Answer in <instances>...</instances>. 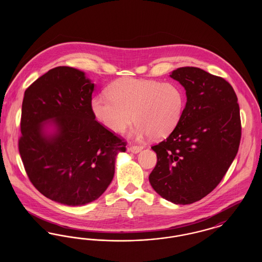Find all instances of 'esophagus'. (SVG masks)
Returning a JSON list of instances; mask_svg holds the SVG:
<instances>
[{
    "mask_svg": "<svg viewBox=\"0 0 262 262\" xmlns=\"http://www.w3.org/2000/svg\"><path fill=\"white\" fill-rule=\"evenodd\" d=\"M142 146H138V145H132L129 148H128V151H130V152H133V153H138V152H140L141 150H142Z\"/></svg>",
    "mask_w": 262,
    "mask_h": 262,
    "instance_id": "obj_1",
    "label": "esophagus"
}]
</instances>
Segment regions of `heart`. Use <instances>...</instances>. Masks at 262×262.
Wrapping results in <instances>:
<instances>
[{"label": "heart", "instance_id": "heart-1", "mask_svg": "<svg viewBox=\"0 0 262 262\" xmlns=\"http://www.w3.org/2000/svg\"><path fill=\"white\" fill-rule=\"evenodd\" d=\"M184 108L185 94L179 85L130 77L114 81L108 96L97 95L91 101L94 116L107 128L121 134L135 120L138 137H166L180 122Z\"/></svg>", "mask_w": 262, "mask_h": 262}]
</instances>
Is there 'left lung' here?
Segmentation results:
<instances>
[{
	"mask_svg": "<svg viewBox=\"0 0 262 262\" xmlns=\"http://www.w3.org/2000/svg\"><path fill=\"white\" fill-rule=\"evenodd\" d=\"M187 94L171 135L151 148L157 164L149 174L154 190L174 204H190L219 185L237 155L242 137L237 98L220 76L194 67L170 75Z\"/></svg>",
	"mask_w": 262,
	"mask_h": 262,
	"instance_id": "obj_1",
	"label": "left lung"
}]
</instances>
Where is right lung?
I'll list each match as a JSON object with an SVG mask.
<instances>
[{
	"label": "right lung",
	"mask_w": 262,
	"mask_h": 262,
	"mask_svg": "<svg viewBox=\"0 0 262 262\" xmlns=\"http://www.w3.org/2000/svg\"><path fill=\"white\" fill-rule=\"evenodd\" d=\"M94 83L71 67H57L25 90L18 150L30 182L44 196L69 206L97 200L115 174L126 142L95 120ZM55 129L48 134L46 127Z\"/></svg>",
	"instance_id": "1"
}]
</instances>
